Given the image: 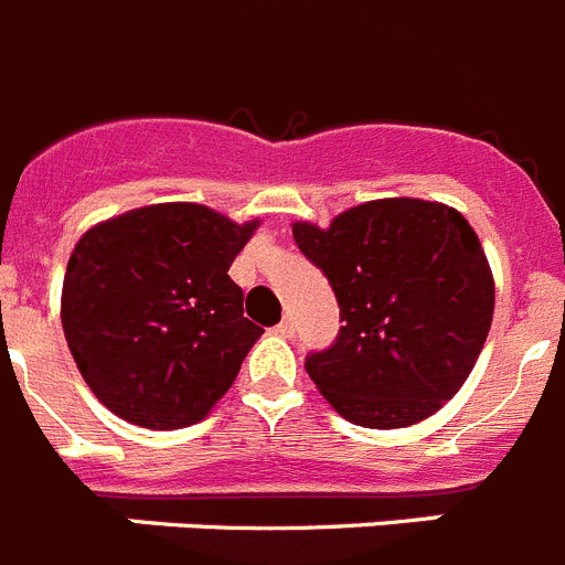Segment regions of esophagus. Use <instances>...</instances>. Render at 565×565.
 Returning a JSON list of instances; mask_svg holds the SVG:
<instances>
[{
  "mask_svg": "<svg viewBox=\"0 0 565 565\" xmlns=\"http://www.w3.org/2000/svg\"><path fill=\"white\" fill-rule=\"evenodd\" d=\"M277 331L282 337H291L294 334V317L291 315L282 317V320H279V326H277Z\"/></svg>",
  "mask_w": 565,
  "mask_h": 565,
  "instance_id": "1",
  "label": "esophagus"
}]
</instances>
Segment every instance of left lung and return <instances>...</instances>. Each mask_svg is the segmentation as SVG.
<instances>
[{"mask_svg": "<svg viewBox=\"0 0 565 565\" xmlns=\"http://www.w3.org/2000/svg\"><path fill=\"white\" fill-rule=\"evenodd\" d=\"M329 277L340 331L306 356L308 377L354 426L431 417L475 369L494 315V279L471 225L426 200H377L331 228L294 225Z\"/></svg>", "mask_w": 565, "mask_h": 565, "instance_id": "1", "label": "left lung"}]
</instances>
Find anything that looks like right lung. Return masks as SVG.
Here are the masks:
<instances>
[{
	"label": "right lung",
	"instance_id": "add662e5",
	"mask_svg": "<svg viewBox=\"0 0 565 565\" xmlns=\"http://www.w3.org/2000/svg\"><path fill=\"white\" fill-rule=\"evenodd\" d=\"M257 223L166 202L96 225L76 243L62 329L90 392L145 428L202 420L263 334L228 277Z\"/></svg>",
	"mask_w": 565,
	"mask_h": 565
}]
</instances>
